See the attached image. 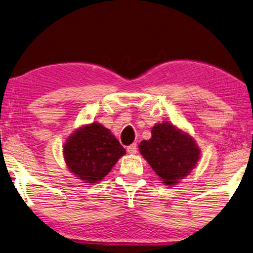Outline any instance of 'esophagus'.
I'll use <instances>...</instances> for the list:
<instances>
[{
  "label": "esophagus",
  "instance_id": "obj_1",
  "mask_svg": "<svg viewBox=\"0 0 253 253\" xmlns=\"http://www.w3.org/2000/svg\"><path fill=\"white\" fill-rule=\"evenodd\" d=\"M136 150H138V147H136V143L131 144V146H129V147L126 148V151L129 152V154H131V155L136 154Z\"/></svg>",
  "mask_w": 253,
  "mask_h": 253
}]
</instances>
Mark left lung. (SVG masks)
Here are the masks:
<instances>
[{
  "instance_id": "obj_1",
  "label": "left lung",
  "mask_w": 253,
  "mask_h": 253,
  "mask_svg": "<svg viewBox=\"0 0 253 253\" xmlns=\"http://www.w3.org/2000/svg\"><path fill=\"white\" fill-rule=\"evenodd\" d=\"M151 134L140 143V152L164 184H177L195 167L201 150L192 136L168 122L156 124Z\"/></svg>"
}]
</instances>
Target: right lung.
<instances>
[{"instance_id":"obj_1","label":"right lung","mask_w":253,"mask_h":253,"mask_svg":"<svg viewBox=\"0 0 253 253\" xmlns=\"http://www.w3.org/2000/svg\"><path fill=\"white\" fill-rule=\"evenodd\" d=\"M123 155L126 149L119 140L96 122L80 127L64 146L68 169L88 184L103 179Z\"/></svg>"}]
</instances>
